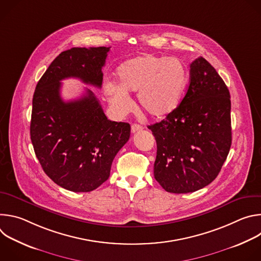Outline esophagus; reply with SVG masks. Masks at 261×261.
I'll return each instance as SVG.
<instances>
[{"label":"esophagus","instance_id":"obj_1","mask_svg":"<svg viewBox=\"0 0 261 261\" xmlns=\"http://www.w3.org/2000/svg\"><path fill=\"white\" fill-rule=\"evenodd\" d=\"M142 129H143V127L140 126V125H138V124H133V125L131 126V132H132V133H136V132H138V131H141Z\"/></svg>","mask_w":261,"mask_h":261}]
</instances>
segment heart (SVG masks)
I'll use <instances>...</instances> for the list:
<instances>
[{"label":"heart","instance_id":"obj_1","mask_svg":"<svg viewBox=\"0 0 261 261\" xmlns=\"http://www.w3.org/2000/svg\"><path fill=\"white\" fill-rule=\"evenodd\" d=\"M117 80L118 86L104 85L111 105L125 113L131 105L127 94H137L142 113L160 120L177 107L187 84V70L178 59L142 55L122 63L117 69Z\"/></svg>","mask_w":261,"mask_h":261}]
</instances>
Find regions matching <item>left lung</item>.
<instances>
[{
  "instance_id": "left-lung-1",
  "label": "left lung",
  "mask_w": 261,
  "mask_h": 261,
  "mask_svg": "<svg viewBox=\"0 0 261 261\" xmlns=\"http://www.w3.org/2000/svg\"><path fill=\"white\" fill-rule=\"evenodd\" d=\"M230 94L203 58L190 65L189 87L165 120L148 126L155 136L154 176L170 193L202 189L219 174L231 145Z\"/></svg>"
}]
</instances>
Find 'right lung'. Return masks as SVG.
I'll use <instances>...</instances> for the list:
<instances>
[{
  "instance_id": "right-lung-1",
  "label": "right lung",
  "mask_w": 261,
  "mask_h": 261,
  "mask_svg": "<svg viewBox=\"0 0 261 261\" xmlns=\"http://www.w3.org/2000/svg\"><path fill=\"white\" fill-rule=\"evenodd\" d=\"M109 48L73 47L61 53L34 92L30 134L36 157L57 185L72 192H90L102 185L130 137V125L107 120L91 90L68 102L60 94L61 81L70 77L101 88Z\"/></svg>"
}]
</instances>
